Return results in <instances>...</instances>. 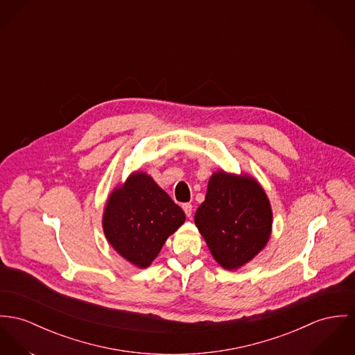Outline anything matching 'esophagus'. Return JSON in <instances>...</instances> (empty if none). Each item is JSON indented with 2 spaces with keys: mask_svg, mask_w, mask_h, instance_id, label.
I'll use <instances>...</instances> for the list:
<instances>
[{
  "mask_svg": "<svg viewBox=\"0 0 355 355\" xmlns=\"http://www.w3.org/2000/svg\"><path fill=\"white\" fill-rule=\"evenodd\" d=\"M182 209H184V212H185V215H187L188 218H191V214H193V207H191V204H189V202L182 204Z\"/></svg>",
  "mask_w": 355,
  "mask_h": 355,
  "instance_id": "1",
  "label": "esophagus"
}]
</instances>
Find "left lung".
<instances>
[{
	"mask_svg": "<svg viewBox=\"0 0 355 355\" xmlns=\"http://www.w3.org/2000/svg\"><path fill=\"white\" fill-rule=\"evenodd\" d=\"M194 223L218 265L235 270L269 242L273 212L257 180L218 170L209 178Z\"/></svg>",
	"mask_w": 355,
	"mask_h": 355,
	"instance_id": "8db88e82",
	"label": "left lung"
}]
</instances>
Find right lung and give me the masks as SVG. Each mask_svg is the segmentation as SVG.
I'll use <instances>...</instances> for the list:
<instances>
[{
  "label": "right lung",
  "instance_id": "add662e5",
  "mask_svg": "<svg viewBox=\"0 0 355 355\" xmlns=\"http://www.w3.org/2000/svg\"><path fill=\"white\" fill-rule=\"evenodd\" d=\"M184 221V211L153 177L137 171L110 193L103 228L107 241L124 259L144 269Z\"/></svg>",
  "mask_w": 355,
  "mask_h": 355
}]
</instances>
